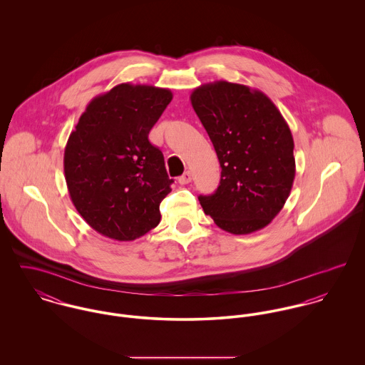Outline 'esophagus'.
Listing matches in <instances>:
<instances>
[{
	"mask_svg": "<svg viewBox=\"0 0 365 365\" xmlns=\"http://www.w3.org/2000/svg\"><path fill=\"white\" fill-rule=\"evenodd\" d=\"M191 180H192V175H191V173L190 171H185L180 178H178V182L181 184V185H185V184H188V182H191Z\"/></svg>",
	"mask_w": 365,
	"mask_h": 365,
	"instance_id": "34e87169",
	"label": "esophagus"
}]
</instances>
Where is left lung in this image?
<instances>
[{
	"label": "left lung",
	"instance_id": "obj_1",
	"mask_svg": "<svg viewBox=\"0 0 365 365\" xmlns=\"http://www.w3.org/2000/svg\"><path fill=\"white\" fill-rule=\"evenodd\" d=\"M191 104L222 167L215 194L198 197L204 212L233 235L265 227L295 178L294 139L281 112L259 90L227 81L195 88Z\"/></svg>",
	"mask_w": 365,
	"mask_h": 365
}]
</instances>
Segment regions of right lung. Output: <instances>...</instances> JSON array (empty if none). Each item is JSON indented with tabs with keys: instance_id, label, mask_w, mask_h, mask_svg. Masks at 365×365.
Returning <instances> with one entry per match:
<instances>
[{
	"instance_id": "obj_1",
	"label": "right lung",
	"mask_w": 365,
	"mask_h": 365,
	"mask_svg": "<svg viewBox=\"0 0 365 365\" xmlns=\"http://www.w3.org/2000/svg\"><path fill=\"white\" fill-rule=\"evenodd\" d=\"M173 100L167 88L119 84L96 97L64 149V177L83 219L113 240L155 229L171 191L164 157L149 132Z\"/></svg>"
}]
</instances>
